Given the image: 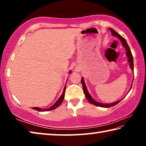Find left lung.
<instances>
[{
  "label": "left lung",
  "mask_w": 146,
  "mask_h": 146,
  "mask_svg": "<svg viewBox=\"0 0 146 146\" xmlns=\"http://www.w3.org/2000/svg\"><path fill=\"white\" fill-rule=\"evenodd\" d=\"M110 30L111 33H112L113 36H117V37L120 39V41L122 42V46L124 47L125 49H126V55L128 57V62H129L130 67H131V68L132 71H134V65H133V57L131 51V49L129 48V46H128L126 40H125V39L124 38L122 37V36L118 34V33H117V32H116L113 29L110 28ZM81 83H82V86H83L84 93L88 100L91 104H93V105H95L97 106H100V107H102V108H110V107H112V106H114L115 105H117L118 103L120 102V101H121V100H118V101H117V102H113V103H110V104H103V103L98 102H97V101H95V100H94L93 98L91 97V96L90 95V93H88V91L87 90V88H86V86L85 85V83H84V81L83 78H81ZM131 87H132V86H131ZM131 88H130L129 90H131Z\"/></svg>",
  "instance_id": "1"
}]
</instances>
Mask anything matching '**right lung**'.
<instances>
[{
    "instance_id": "add662e5",
    "label": "right lung",
    "mask_w": 146,
    "mask_h": 146,
    "mask_svg": "<svg viewBox=\"0 0 146 146\" xmlns=\"http://www.w3.org/2000/svg\"><path fill=\"white\" fill-rule=\"evenodd\" d=\"M71 73V71H70V73ZM66 86L65 87H64V91H63V93L62 94V95L60 97V98H58V100L56 101V102L54 104L51 106L50 108H48V109H41V108H36V107H35V108H33V110H36L38 111H51V110H55V109H56V108H58L59 106H60L61 104V103L62 102V101L64 100V96H65V91H66Z\"/></svg>"
}]
</instances>
